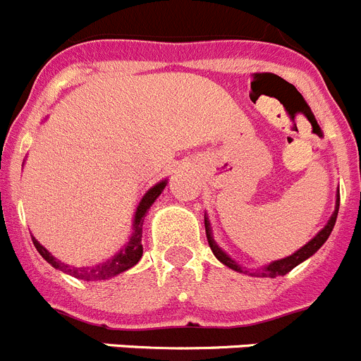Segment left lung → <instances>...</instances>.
I'll list each match as a JSON object with an SVG mask.
<instances>
[{
  "instance_id": "obj_1",
  "label": "left lung",
  "mask_w": 361,
  "mask_h": 361,
  "mask_svg": "<svg viewBox=\"0 0 361 361\" xmlns=\"http://www.w3.org/2000/svg\"><path fill=\"white\" fill-rule=\"evenodd\" d=\"M338 208H340V193L336 195V208H334V213L331 215L329 222H327V224H325L320 231H318V235H314V237H312L311 240L304 245V247H300L298 251H295V253L289 255V257L280 258V260H275V262L267 264V266L260 267V269H255V271H247L245 267L238 266V264L235 262L231 257H229V255H226L224 251L220 250L219 245H216V242L213 240L212 226H209L208 216H204V226H206V237H208L209 247H212L213 255H215L220 262L224 264V266H228L229 269H233V271H238V273H244V275L258 276V279H275V276L286 275V273H289L291 269H295L298 264H302L304 260H307L309 257H312V255L320 250L322 245H324V242L329 238L331 231H333L334 222H336V216H338Z\"/></svg>"
}]
</instances>
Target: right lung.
Returning <instances> with one entry per match:
<instances>
[{
  "label": "right lung",
  "instance_id": "obj_1",
  "mask_svg": "<svg viewBox=\"0 0 361 361\" xmlns=\"http://www.w3.org/2000/svg\"><path fill=\"white\" fill-rule=\"evenodd\" d=\"M166 184H168V180H161V183H157L153 188H149L145 195H142L141 202H139V206H137V209H135V215H133L132 237H130V240L126 242L123 247H121L119 253H116L111 258H108L106 262L97 264V266H92V267H70L68 264H65V262H61V260L54 258L52 255L49 253V250H47V247H43V245H41L34 237H32V242H34V245H36V250L39 251L41 257H43L44 260L50 264V266L56 267V269H59V271H65V273L75 276V279L86 280V282L114 279V276H117L119 273H123V271L130 269V267H133L137 262H139V260H141V257H142V244H141L142 222H145V215L148 213L149 206H152V204L157 200V197L161 195L162 190L166 188Z\"/></svg>",
  "mask_w": 361,
  "mask_h": 361
}]
</instances>
